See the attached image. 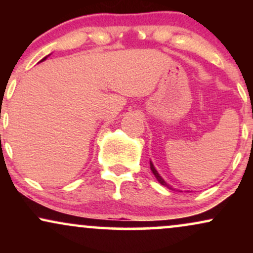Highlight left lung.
Instances as JSON below:
<instances>
[{
  "label": "left lung",
  "instance_id": "obj_1",
  "mask_svg": "<svg viewBox=\"0 0 253 253\" xmlns=\"http://www.w3.org/2000/svg\"><path fill=\"white\" fill-rule=\"evenodd\" d=\"M150 168H151V171H152V173H153V175H155V177L157 178V181H158L159 183H161L162 185H164V187H168V188H169V189H172V188H171L170 185L168 184V183L165 182L163 178H162L161 175H159V173H158V171H157V170L155 169V167H153L152 162H150ZM172 190H175V189H172Z\"/></svg>",
  "mask_w": 253,
  "mask_h": 253
}]
</instances>
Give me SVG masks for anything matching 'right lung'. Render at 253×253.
<instances>
[{
	"label": "right lung",
	"mask_w": 253,
	"mask_h": 253,
	"mask_svg": "<svg viewBox=\"0 0 253 253\" xmlns=\"http://www.w3.org/2000/svg\"><path fill=\"white\" fill-rule=\"evenodd\" d=\"M48 56H50V54H48ZM48 56H46L45 58H42V60H40V62H42V60H45V59H46V58H47Z\"/></svg>",
	"instance_id": "add662e5"
}]
</instances>
